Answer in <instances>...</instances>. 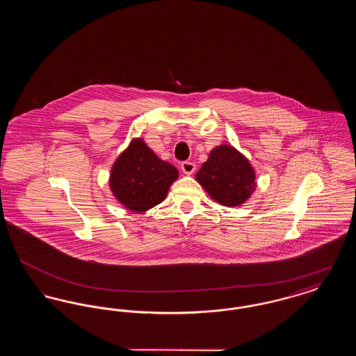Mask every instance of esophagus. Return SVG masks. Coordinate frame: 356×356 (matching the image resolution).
I'll return each mask as SVG.
<instances>
[{
	"instance_id": "esophagus-1",
	"label": "esophagus",
	"mask_w": 356,
	"mask_h": 356,
	"mask_svg": "<svg viewBox=\"0 0 356 356\" xmlns=\"http://www.w3.org/2000/svg\"><path fill=\"white\" fill-rule=\"evenodd\" d=\"M196 170V165L193 164V163H191V161H184V163H181V170L186 173V175H192L193 172Z\"/></svg>"
}]
</instances>
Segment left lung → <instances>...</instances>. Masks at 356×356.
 Masks as SVG:
<instances>
[{
	"instance_id": "8db88e82",
	"label": "left lung",
	"mask_w": 356,
	"mask_h": 356,
	"mask_svg": "<svg viewBox=\"0 0 356 356\" xmlns=\"http://www.w3.org/2000/svg\"><path fill=\"white\" fill-rule=\"evenodd\" d=\"M254 170L248 159L232 145L213 148L196 173V180L216 202L225 207L245 203L256 186Z\"/></svg>"
}]
</instances>
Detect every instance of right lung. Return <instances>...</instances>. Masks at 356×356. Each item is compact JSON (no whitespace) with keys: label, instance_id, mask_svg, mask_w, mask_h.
<instances>
[{"label":"right lung","instance_id":"obj_1","mask_svg":"<svg viewBox=\"0 0 356 356\" xmlns=\"http://www.w3.org/2000/svg\"><path fill=\"white\" fill-rule=\"evenodd\" d=\"M177 177L172 164L159 159L143 138H134L115 161L109 186L127 209L145 212L165 199Z\"/></svg>","mask_w":356,"mask_h":356}]
</instances>
